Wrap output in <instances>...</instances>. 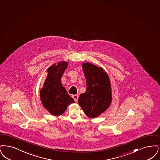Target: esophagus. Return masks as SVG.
<instances>
[{"instance_id": "esophagus-1", "label": "esophagus", "mask_w": 160, "mask_h": 160, "mask_svg": "<svg viewBox=\"0 0 160 160\" xmlns=\"http://www.w3.org/2000/svg\"><path fill=\"white\" fill-rule=\"evenodd\" d=\"M72 98L74 99V100L77 102H78V95H73Z\"/></svg>"}]
</instances>
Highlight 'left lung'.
Segmentation results:
<instances>
[{
	"instance_id": "8db88e82",
	"label": "left lung",
	"mask_w": 160,
	"mask_h": 160,
	"mask_svg": "<svg viewBox=\"0 0 160 160\" xmlns=\"http://www.w3.org/2000/svg\"><path fill=\"white\" fill-rule=\"evenodd\" d=\"M87 83L86 91L78 98V103L90 118L98 117L109 107L112 102L111 81L103 68L90 62L82 64Z\"/></svg>"
}]
</instances>
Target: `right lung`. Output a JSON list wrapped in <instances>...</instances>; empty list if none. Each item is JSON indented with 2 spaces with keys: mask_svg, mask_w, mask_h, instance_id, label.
I'll return each instance as SVG.
<instances>
[{
  "mask_svg": "<svg viewBox=\"0 0 160 160\" xmlns=\"http://www.w3.org/2000/svg\"><path fill=\"white\" fill-rule=\"evenodd\" d=\"M68 62H61L49 68L48 75L40 91V98L43 107L52 115L59 116L66 111L69 104L75 103L62 87L61 78Z\"/></svg>",
  "mask_w": 160,
  "mask_h": 160,
  "instance_id": "add662e5",
  "label": "right lung"
}]
</instances>
